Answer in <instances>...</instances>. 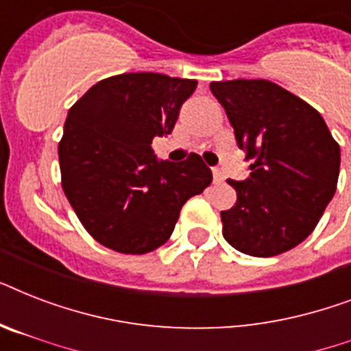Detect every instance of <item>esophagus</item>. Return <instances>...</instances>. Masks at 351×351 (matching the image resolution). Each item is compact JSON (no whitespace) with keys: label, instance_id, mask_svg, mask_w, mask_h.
<instances>
[{"label":"esophagus","instance_id":"obj_1","mask_svg":"<svg viewBox=\"0 0 351 351\" xmlns=\"http://www.w3.org/2000/svg\"><path fill=\"white\" fill-rule=\"evenodd\" d=\"M213 178L217 184H220V182H224V173L220 169H213Z\"/></svg>","mask_w":351,"mask_h":351}]
</instances>
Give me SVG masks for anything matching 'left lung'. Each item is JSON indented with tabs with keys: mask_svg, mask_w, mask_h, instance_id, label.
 <instances>
[{
	"mask_svg": "<svg viewBox=\"0 0 351 351\" xmlns=\"http://www.w3.org/2000/svg\"><path fill=\"white\" fill-rule=\"evenodd\" d=\"M250 178L228 180L237 204L220 213L224 239L240 253L275 256L315 230L335 195L341 147L319 112L267 80L211 82Z\"/></svg>",
	"mask_w": 351,
	"mask_h": 351,
	"instance_id": "obj_1",
	"label": "left lung"
}]
</instances>
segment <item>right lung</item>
<instances>
[{"label": "right lung", "instance_id": "right-lung-1", "mask_svg": "<svg viewBox=\"0 0 351 351\" xmlns=\"http://www.w3.org/2000/svg\"><path fill=\"white\" fill-rule=\"evenodd\" d=\"M197 80L125 73L93 85L69 109L58 145L62 187L96 242L143 255L169 240L182 206L213 180L191 153L156 160L154 136L171 134Z\"/></svg>", "mask_w": 351, "mask_h": 351}]
</instances>
